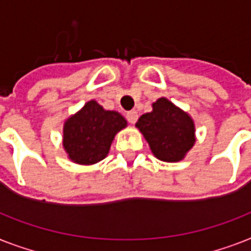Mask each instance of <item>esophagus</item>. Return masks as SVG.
<instances>
[{
  "mask_svg": "<svg viewBox=\"0 0 251 251\" xmlns=\"http://www.w3.org/2000/svg\"><path fill=\"white\" fill-rule=\"evenodd\" d=\"M126 120H127L131 125H134V124L138 121V112H135V110H130V112H127V113H126Z\"/></svg>",
  "mask_w": 251,
  "mask_h": 251,
  "instance_id": "34e87169",
  "label": "esophagus"
}]
</instances>
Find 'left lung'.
<instances>
[{
    "label": "left lung",
    "mask_w": 251,
    "mask_h": 251,
    "mask_svg": "<svg viewBox=\"0 0 251 251\" xmlns=\"http://www.w3.org/2000/svg\"><path fill=\"white\" fill-rule=\"evenodd\" d=\"M152 108V112L142 114L135 126L145 135L157 159L181 160L194 145V122L165 98L153 102Z\"/></svg>",
    "instance_id": "obj_1"
}]
</instances>
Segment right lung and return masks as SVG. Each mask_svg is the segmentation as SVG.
<instances>
[{"mask_svg": "<svg viewBox=\"0 0 251 251\" xmlns=\"http://www.w3.org/2000/svg\"><path fill=\"white\" fill-rule=\"evenodd\" d=\"M125 126L121 114L91 100L65 122L64 147L74 163L95 164L108 155L114 135Z\"/></svg>", "mask_w": 251, "mask_h": 251, "instance_id": "add662e5", "label": "right lung"}]
</instances>
